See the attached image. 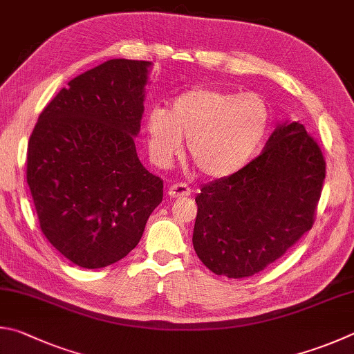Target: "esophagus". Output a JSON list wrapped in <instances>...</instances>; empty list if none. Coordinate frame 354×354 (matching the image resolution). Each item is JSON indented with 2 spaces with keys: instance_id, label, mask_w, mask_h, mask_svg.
<instances>
[{
  "instance_id": "34e87169",
  "label": "esophagus",
  "mask_w": 354,
  "mask_h": 354,
  "mask_svg": "<svg viewBox=\"0 0 354 354\" xmlns=\"http://www.w3.org/2000/svg\"><path fill=\"white\" fill-rule=\"evenodd\" d=\"M169 194L170 198H181V196H189L190 195V189L185 184H173L169 187Z\"/></svg>"
}]
</instances>
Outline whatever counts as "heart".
<instances>
[{"label": "heart", "mask_w": 354, "mask_h": 354, "mask_svg": "<svg viewBox=\"0 0 354 354\" xmlns=\"http://www.w3.org/2000/svg\"><path fill=\"white\" fill-rule=\"evenodd\" d=\"M271 110L259 94L196 88L179 94L169 110L145 115L147 149L158 167H169L187 139L192 160L209 178L240 171L265 140Z\"/></svg>", "instance_id": "heart-1"}]
</instances>
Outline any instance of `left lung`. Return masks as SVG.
<instances>
[{"label": "left lung", "mask_w": 354, "mask_h": 354, "mask_svg": "<svg viewBox=\"0 0 354 354\" xmlns=\"http://www.w3.org/2000/svg\"><path fill=\"white\" fill-rule=\"evenodd\" d=\"M324 179L322 151L305 127L279 124L259 158L195 198L199 260L227 279L263 271L311 229Z\"/></svg>", "instance_id": "8db88e82"}]
</instances>
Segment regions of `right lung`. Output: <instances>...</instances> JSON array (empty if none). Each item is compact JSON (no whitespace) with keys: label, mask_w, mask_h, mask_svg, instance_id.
Returning <instances> with one entry per match:
<instances>
[{"label":"right lung","mask_w":354,"mask_h":354,"mask_svg":"<svg viewBox=\"0 0 354 354\" xmlns=\"http://www.w3.org/2000/svg\"><path fill=\"white\" fill-rule=\"evenodd\" d=\"M151 66L113 59L77 75L30 134L28 185L41 232L80 268H105L130 254L162 201V179L134 145Z\"/></svg>","instance_id":"1"}]
</instances>
